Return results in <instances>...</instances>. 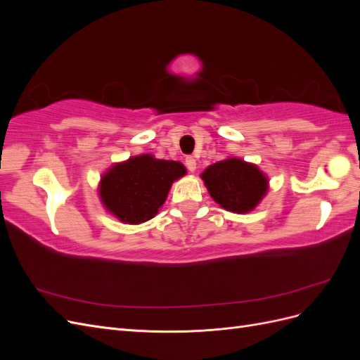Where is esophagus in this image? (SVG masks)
<instances>
[{"mask_svg": "<svg viewBox=\"0 0 360 360\" xmlns=\"http://www.w3.org/2000/svg\"><path fill=\"white\" fill-rule=\"evenodd\" d=\"M186 167L191 172H193L195 169H197V160H195L192 156H188L186 158Z\"/></svg>", "mask_w": 360, "mask_h": 360, "instance_id": "1", "label": "esophagus"}]
</instances>
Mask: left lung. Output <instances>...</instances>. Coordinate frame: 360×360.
<instances>
[{
  "instance_id": "obj_1",
  "label": "left lung",
  "mask_w": 360,
  "mask_h": 360,
  "mask_svg": "<svg viewBox=\"0 0 360 360\" xmlns=\"http://www.w3.org/2000/svg\"><path fill=\"white\" fill-rule=\"evenodd\" d=\"M201 179L210 197L233 213L254 210L269 189V179L254 163L230 158L207 167Z\"/></svg>"
}]
</instances>
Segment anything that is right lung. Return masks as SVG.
Wrapping results in <instances>:
<instances>
[{
  "instance_id": "add662e5",
  "label": "right lung",
  "mask_w": 360,
  "mask_h": 360,
  "mask_svg": "<svg viewBox=\"0 0 360 360\" xmlns=\"http://www.w3.org/2000/svg\"><path fill=\"white\" fill-rule=\"evenodd\" d=\"M186 174L183 163L141 155L108 169L99 184L105 209L118 221L136 225L155 217L171 184Z\"/></svg>"
}]
</instances>
